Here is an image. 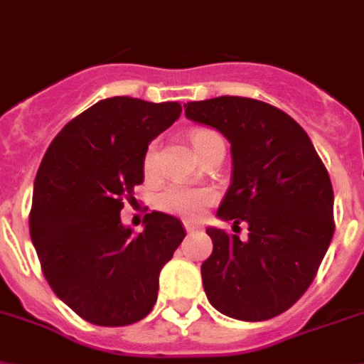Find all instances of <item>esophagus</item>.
<instances>
[{
    "mask_svg": "<svg viewBox=\"0 0 364 364\" xmlns=\"http://www.w3.org/2000/svg\"><path fill=\"white\" fill-rule=\"evenodd\" d=\"M184 229H186V232L191 234V232H197V230H199V227L193 223H184Z\"/></svg>",
    "mask_w": 364,
    "mask_h": 364,
    "instance_id": "esophagus-1",
    "label": "esophagus"
}]
</instances>
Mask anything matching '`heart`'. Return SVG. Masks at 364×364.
Returning <instances> with one entry per match:
<instances>
[{
  "instance_id": "b5f03b06",
  "label": "heart",
  "mask_w": 364,
  "mask_h": 364,
  "mask_svg": "<svg viewBox=\"0 0 364 364\" xmlns=\"http://www.w3.org/2000/svg\"><path fill=\"white\" fill-rule=\"evenodd\" d=\"M218 137L219 135L208 128H197L191 132V143L200 156H204V152L212 145V141H215ZM143 173L150 178L158 175V143L156 141L149 143V146L145 149ZM215 199H218L215 189L208 188V186H188L176 182L158 195L156 204L161 212L178 215L186 221H197L203 218L206 208L215 203Z\"/></svg>"
}]
</instances>
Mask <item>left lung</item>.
<instances>
[{
    "mask_svg": "<svg viewBox=\"0 0 364 364\" xmlns=\"http://www.w3.org/2000/svg\"><path fill=\"white\" fill-rule=\"evenodd\" d=\"M186 117L230 141L232 184L218 215L249 225V238L206 229L210 303L227 316L262 322L288 311L316 277L335 232L333 186L307 132L279 107L243 96L188 102Z\"/></svg>",
    "mask_w": 364,
    "mask_h": 364,
    "instance_id": "obj_1",
    "label": "left lung"
}]
</instances>
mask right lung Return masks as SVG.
Instances as JSON below:
<instances>
[{"mask_svg":"<svg viewBox=\"0 0 364 364\" xmlns=\"http://www.w3.org/2000/svg\"><path fill=\"white\" fill-rule=\"evenodd\" d=\"M178 102L113 96L65 124L35 178L29 234L41 269L57 297L87 322H139L158 299L160 272L186 236L182 221L145 215L137 236L121 223L137 203L143 154L180 117Z\"/></svg>","mask_w":364,"mask_h":364,"instance_id":"obj_1","label":"right lung"}]
</instances>
